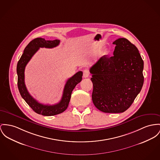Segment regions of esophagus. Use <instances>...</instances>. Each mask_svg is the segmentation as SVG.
Here are the masks:
<instances>
[{"instance_id":"1","label":"esophagus","mask_w":160,"mask_h":160,"mask_svg":"<svg viewBox=\"0 0 160 160\" xmlns=\"http://www.w3.org/2000/svg\"><path fill=\"white\" fill-rule=\"evenodd\" d=\"M89 75H90V73H89V71L88 70H87V69H85L84 71H83V76H84V78H88V76H89Z\"/></svg>"}]
</instances>
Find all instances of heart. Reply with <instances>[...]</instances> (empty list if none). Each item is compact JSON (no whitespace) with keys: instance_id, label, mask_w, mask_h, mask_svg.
I'll return each mask as SVG.
<instances>
[{"instance_id":"obj_1","label":"heart","mask_w":160,"mask_h":160,"mask_svg":"<svg viewBox=\"0 0 160 160\" xmlns=\"http://www.w3.org/2000/svg\"><path fill=\"white\" fill-rule=\"evenodd\" d=\"M107 53V50H106V51H105V52H104V53Z\"/></svg>"}]
</instances>
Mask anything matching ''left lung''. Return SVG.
Masks as SVG:
<instances>
[{
	"mask_svg": "<svg viewBox=\"0 0 160 160\" xmlns=\"http://www.w3.org/2000/svg\"><path fill=\"white\" fill-rule=\"evenodd\" d=\"M113 56L101 57L90 69L92 101L105 113H122L130 107L143 83L144 62L138 48L126 38H119Z\"/></svg>",
	"mask_w": 160,
	"mask_h": 160,
	"instance_id": "obj_1",
	"label": "left lung"
}]
</instances>
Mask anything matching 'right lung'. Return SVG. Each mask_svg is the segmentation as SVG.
<instances>
[{"mask_svg":"<svg viewBox=\"0 0 160 160\" xmlns=\"http://www.w3.org/2000/svg\"><path fill=\"white\" fill-rule=\"evenodd\" d=\"M60 41H46L45 39L38 38L32 40L24 49L19 61L17 65L18 86L22 98L32 110L37 113L43 116H53L62 113L68 107L72 91L75 86L82 80V72H77L72 77L69 78L64 87L63 95L61 100L58 104L54 105H44L38 102L28 93L25 84V68L32 59V56L36 53L39 48H52L58 46Z\"/></svg>","mask_w":160,"mask_h":160,"instance_id":"obj_1","label":"right lung"}]
</instances>
